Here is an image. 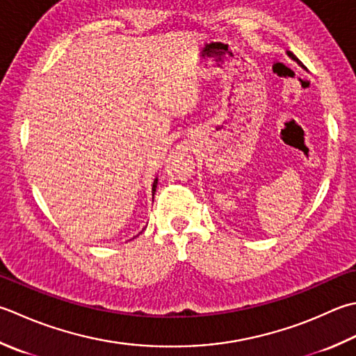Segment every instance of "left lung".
I'll return each instance as SVG.
<instances>
[{
  "mask_svg": "<svg viewBox=\"0 0 356 356\" xmlns=\"http://www.w3.org/2000/svg\"><path fill=\"white\" fill-rule=\"evenodd\" d=\"M287 55H289V57H290L291 60H295V61L298 63V65H301V63H299V60H298V58L295 57V55H293V54H291V52H289V51H287ZM301 66H302V65H301Z\"/></svg>",
  "mask_w": 356,
  "mask_h": 356,
  "instance_id": "obj_1",
  "label": "left lung"
}]
</instances>
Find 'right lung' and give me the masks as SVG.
<instances>
[{
    "mask_svg": "<svg viewBox=\"0 0 356 356\" xmlns=\"http://www.w3.org/2000/svg\"><path fill=\"white\" fill-rule=\"evenodd\" d=\"M157 177L154 179V184H152V196H154V193H156V188H157Z\"/></svg>",
    "mask_w": 356,
    "mask_h": 356,
    "instance_id": "right-lung-1",
    "label": "right lung"
}]
</instances>
